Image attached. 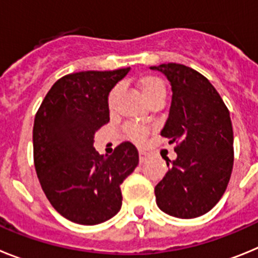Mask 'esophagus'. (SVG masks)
Returning <instances> with one entry per match:
<instances>
[{
  "label": "esophagus",
  "mask_w": 258,
  "mask_h": 258,
  "mask_svg": "<svg viewBox=\"0 0 258 258\" xmlns=\"http://www.w3.org/2000/svg\"><path fill=\"white\" fill-rule=\"evenodd\" d=\"M147 157H149V155L146 154L145 151H142V150H140V161L141 163H145V161L147 160Z\"/></svg>",
  "instance_id": "obj_1"
}]
</instances>
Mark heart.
I'll return each mask as SVG.
<instances>
[{
  "label": "heart",
  "instance_id": "b5f03b06",
  "mask_svg": "<svg viewBox=\"0 0 258 258\" xmlns=\"http://www.w3.org/2000/svg\"><path fill=\"white\" fill-rule=\"evenodd\" d=\"M136 86L142 94L143 99L147 102V104L155 103V102H163L166 95V86L164 80L161 77L152 74H146L140 76L136 80ZM118 88H113L109 92L107 97V106L109 109H112L115 106L116 97H117ZM127 136L136 142H142L145 140L149 131L142 126H127L126 127Z\"/></svg>",
  "mask_w": 258,
  "mask_h": 258
}]
</instances>
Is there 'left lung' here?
Segmentation results:
<instances>
[{
    "instance_id": "obj_1",
    "label": "left lung",
    "mask_w": 258,
    "mask_h": 258,
    "mask_svg": "<svg viewBox=\"0 0 258 258\" xmlns=\"http://www.w3.org/2000/svg\"><path fill=\"white\" fill-rule=\"evenodd\" d=\"M160 71L172 85L169 116L161 136L178 143L177 159H165L169 170L155 187L157 207L177 218H195L222 198L234 164L230 112L207 77L198 71L164 63Z\"/></svg>"
}]
</instances>
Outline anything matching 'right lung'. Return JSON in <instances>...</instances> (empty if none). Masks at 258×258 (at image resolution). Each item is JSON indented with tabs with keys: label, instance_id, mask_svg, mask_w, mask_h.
Returning <instances> with one entry per match:
<instances>
[{
	"label": "right lung",
	"instance_id": "add662e5",
	"mask_svg": "<svg viewBox=\"0 0 258 258\" xmlns=\"http://www.w3.org/2000/svg\"><path fill=\"white\" fill-rule=\"evenodd\" d=\"M131 68L83 71L59 79L33 125V159L41 187L59 214L80 225L112 218L122 204L120 184L138 165L131 142L113 154L95 151L94 134L109 121L107 97Z\"/></svg>",
	"mask_w": 258,
	"mask_h": 258
}]
</instances>
